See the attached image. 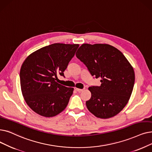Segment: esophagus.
I'll use <instances>...</instances> for the list:
<instances>
[{
  "instance_id": "esophagus-1",
  "label": "esophagus",
  "mask_w": 152,
  "mask_h": 152,
  "mask_svg": "<svg viewBox=\"0 0 152 152\" xmlns=\"http://www.w3.org/2000/svg\"><path fill=\"white\" fill-rule=\"evenodd\" d=\"M75 89L77 91V92H82L84 89H79V88H75Z\"/></svg>"
}]
</instances>
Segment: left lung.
I'll return each mask as SVG.
<instances>
[{
	"label": "left lung",
	"mask_w": 152,
	"mask_h": 152,
	"mask_svg": "<svg viewBox=\"0 0 152 152\" xmlns=\"http://www.w3.org/2000/svg\"><path fill=\"white\" fill-rule=\"evenodd\" d=\"M76 57L90 73L101 79L100 86H91L88 109L101 118L113 117L129 102L135 83L133 67L122 53L108 44H83Z\"/></svg>",
	"instance_id": "left-lung-1"
}]
</instances>
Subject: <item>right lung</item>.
<instances>
[{
	"mask_svg": "<svg viewBox=\"0 0 152 152\" xmlns=\"http://www.w3.org/2000/svg\"><path fill=\"white\" fill-rule=\"evenodd\" d=\"M78 44L54 43L31 53L23 61L20 86L24 99L37 114L54 117L66 107L74 88L58 83L75 56Z\"/></svg>",
	"mask_w": 152,
	"mask_h": 152,
	"instance_id": "obj_1",
	"label": "right lung"
}]
</instances>
